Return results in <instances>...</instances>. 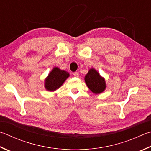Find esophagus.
Returning <instances> with one entry per match:
<instances>
[{
    "label": "esophagus",
    "instance_id": "obj_1",
    "mask_svg": "<svg viewBox=\"0 0 151 151\" xmlns=\"http://www.w3.org/2000/svg\"><path fill=\"white\" fill-rule=\"evenodd\" d=\"M73 76H75V77H78V76H79V73H77V72H75V73H73Z\"/></svg>",
    "mask_w": 151,
    "mask_h": 151
}]
</instances>
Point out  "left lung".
<instances>
[{
  "label": "left lung",
  "mask_w": 151,
  "mask_h": 151,
  "mask_svg": "<svg viewBox=\"0 0 151 151\" xmlns=\"http://www.w3.org/2000/svg\"><path fill=\"white\" fill-rule=\"evenodd\" d=\"M85 83L91 91L96 94H100L106 88V81L94 68H90L84 78Z\"/></svg>",
  "instance_id": "obj_1"
}]
</instances>
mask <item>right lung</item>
Wrapping results in <instances>:
<instances>
[{"label": "right lung", "instance_id": "right-lung-1", "mask_svg": "<svg viewBox=\"0 0 151 151\" xmlns=\"http://www.w3.org/2000/svg\"><path fill=\"white\" fill-rule=\"evenodd\" d=\"M69 76L67 71L61 70L58 67H54L45 79V88L48 91H55L62 86L66 79Z\"/></svg>", "mask_w": 151, "mask_h": 151}]
</instances>
